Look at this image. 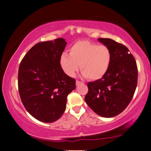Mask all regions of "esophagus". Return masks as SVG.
<instances>
[{
    "instance_id": "esophagus-1",
    "label": "esophagus",
    "mask_w": 151,
    "mask_h": 151,
    "mask_svg": "<svg viewBox=\"0 0 151 151\" xmlns=\"http://www.w3.org/2000/svg\"><path fill=\"white\" fill-rule=\"evenodd\" d=\"M81 83V81H79V80L76 81V84H77V85L79 84V83Z\"/></svg>"
}]
</instances>
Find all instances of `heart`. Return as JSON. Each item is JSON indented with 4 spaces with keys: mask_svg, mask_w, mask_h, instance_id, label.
Wrapping results in <instances>:
<instances>
[{
    "mask_svg": "<svg viewBox=\"0 0 151 151\" xmlns=\"http://www.w3.org/2000/svg\"><path fill=\"white\" fill-rule=\"evenodd\" d=\"M111 60V51L107 46L79 41L72 45L70 54H62L60 64L65 73L70 77L75 76L80 65L83 77L98 80L107 73Z\"/></svg>",
    "mask_w": 151,
    "mask_h": 151,
    "instance_id": "1",
    "label": "heart"
}]
</instances>
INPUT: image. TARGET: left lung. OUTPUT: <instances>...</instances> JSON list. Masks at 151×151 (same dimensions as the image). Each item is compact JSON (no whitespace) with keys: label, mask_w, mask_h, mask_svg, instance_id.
I'll return each mask as SVG.
<instances>
[{"label":"left lung","mask_w":151,"mask_h":151,"mask_svg":"<svg viewBox=\"0 0 151 151\" xmlns=\"http://www.w3.org/2000/svg\"><path fill=\"white\" fill-rule=\"evenodd\" d=\"M99 41L110 48L111 63L101 79L87 83L85 101L97 115L112 117L132 101L137 86L138 68L135 58L124 45L110 39L99 38Z\"/></svg>","instance_id":"left-lung-1"}]
</instances>
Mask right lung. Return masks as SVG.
Masks as SVG:
<instances>
[{"label": "right lung", "instance_id": "add662e5", "mask_svg": "<svg viewBox=\"0 0 151 151\" xmlns=\"http://www.w3.org/2000/svg\"><path fill=\"white\" fill-rule=\"evenodd\" d=\"M66 44L63 38L36 43L19 64L21 101L27 112L43 122H53L63 115L68 94L75 88L76 80L60 64Z\"/></svg>", "mask_w": 151, "mask_h": 151}]
</instances>
